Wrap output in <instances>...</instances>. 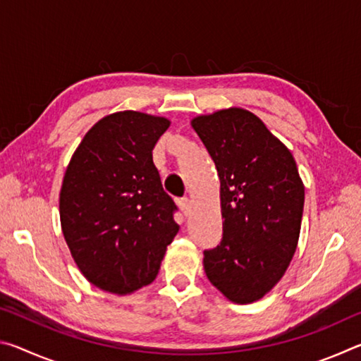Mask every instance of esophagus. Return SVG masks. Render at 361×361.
I'll use <instances>...</instances> for the list:
<instances>
[{"label": "esophagus", "instance_id": "1", "mask_svg": "<svg viewBox=\"0 0 361 361\" xmlns=\"http://www.w3.org/2000/svg\"><path fill=\"white\" fill-rule=\"evenodd\" d=\"M178 205H180V209H181V212L185 213V215L188 216L189 215V212H191V207H192V200L189 199V197H183V199H180L178 200Z\"/></svg>", "mask_w": 361, "mask_h": 361}]
</instances>
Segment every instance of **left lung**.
I'll use <instances>...</instances> for the list:
<instances>
[{"label":"left lung","instance_id":"obj_1","mask_svg":"<svg viewBox=\"0 0 361 361\" xmlns=\"http://www.w3.org/2000/svg\"><path fill=\"white\" fill-rule=\"evenodd\" d=\"M192 129L219 176L223 239L204 252L210 283L250 304L283 277L301 231L304 185L290 149L243 108L197 116Z\"/></svg>","mask_w":361,"mask_h":361}]
</instances>
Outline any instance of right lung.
Segmentation results:
<instances>
[{"mask_svg": "<svg viewBox=\"0 0 361 361\" xmlns=\"http://www.w3.org/2000/svg\"><path fill=\"white\" fill-rule=\"evenodd\" d=\"M162 116L119 111L102 118L71 156L60 189V224L82 276L114 295L149 285L178 232L152 148Z\"/></svg>", "mask_w": 361, "mask_h": 361, "instance_id": "right-lung-1", "label": "right lung"}]
</instances>
